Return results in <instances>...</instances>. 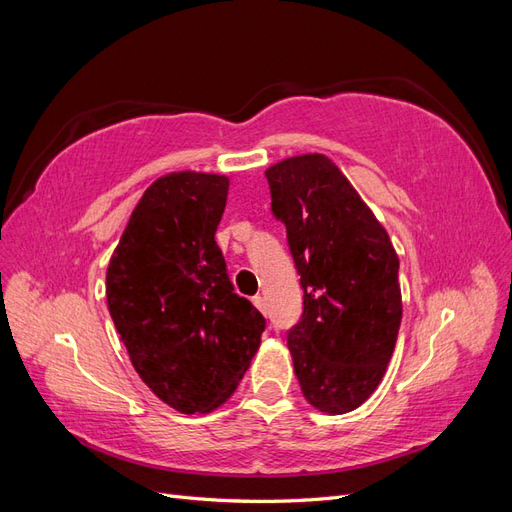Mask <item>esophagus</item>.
Returning a JSON list of instances; mask_svg holds the SVG:
<instances>
[{
	"label": "esophagus",
	"mask_w": 512,
	"mask_h": 512,
	"mask_svg": "<svg viewBox=\"0 0 512 512\" xmlns=\"http://www.w3.org/2000/svg\"><path fill=\"white\" fill-rule=\"evenodd\" d=\"M252 303L256 305V309H260V312H262V314H265V312H267V303H265V297H260V294H256V297L252 299Z\"/></svg>",
	"instance_id": "1"
}]
</instances>
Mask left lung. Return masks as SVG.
I'll return each instance as SVG.
<instances>
[{
  "label": "left lung",
  "instance_id": "8db88e82",
  "mask_svg": "<svg viewBox=\"0 0 512 512\" xmlns=\"http://www.w3.org/2000/svg\"><path fill=\"white\" fill-rule=\"evenodd\" d=\"M265 175L303 288V318L288 333L294 374L316 410L352 412L378 389L395 350L397 252L331 158L303 153Z\"/></svg>",
  "mask_w": 512,
  "mask_h": 512
}]
</instances>
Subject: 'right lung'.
<instances>
[{
    "instance_id": "right-lung-1",
    "label": "right lung",
    "mask_w": 512,
    "mask_h": 512,
    "mask_svg": "<svg viewBox=\"0 0 512 512\" xmlns=\"http://www.w3.org/2000/svg\"><path fill=\"white\" fill-rule=\"evenodd\" d=\"M228 177L177 170L145 190L106 269V303L136 374L181 414L237 391L265 318L232 292L215 230Z\"/></svg>"
}]
</instances>
